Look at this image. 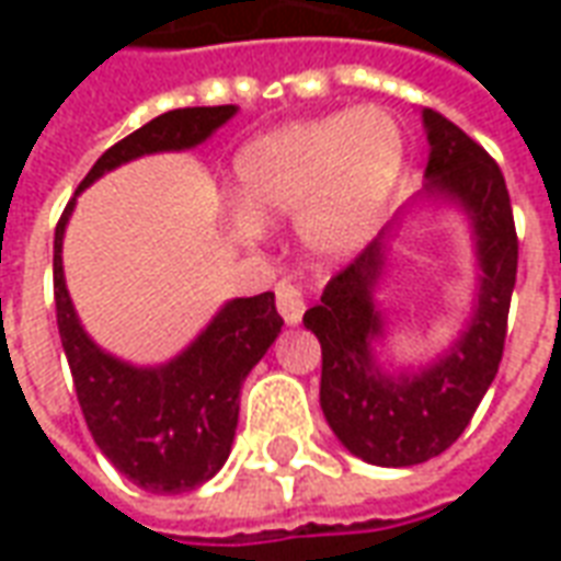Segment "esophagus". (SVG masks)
<instances>
[{
  "instance_id": "1",
  "label": "esophagus",
  "mask_w": 561,
  "mask_h": 561,
  "mask_svg": "<svg viewBox=\"0 0 561 561\" xmlns=\"http://www.w3.org/2000/svg\"><path fill=\"white\" fill-rule=\"evenodd\" d=\"M276 309L279 316L285 318V324H300V318L306 312L304 288L294 285V282H279L276 285Z\"/></svg>"
}]
</instances>
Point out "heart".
I'll list each match as a JSON object with an SVG mask.
<instances>
[{"instance_id":"heart-1","label":"heart","mask_w":561,"mask_h":561,"mask_svg":"<svg viewBox=\"0 0 561 561\" xmlns=\"http://www.w3.org/2000/svg\"><path fill=\"white\" fill-rule=\"evenodd\" d=\"M402 131L378 107L276 128L233 159V231L297 219L300 240L321 261L364 252L388 216L402 168Z\"/></svg>"}]
</instances>
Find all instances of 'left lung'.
Instances as JSON below:
<instances>
[{"label":"left lung","mask_w":561,"mask_h":561,"mask_svg":"<svg viewBox=\"0 0 561 561\" xmlns=\"http://www.w3.org/2000/svg\"><path fill=\"white\" fill-rule=\"evenodd\" d=\"M430 159L423 192L397 213L354 264L328 282L304 324L321 342V412L354 457L405 469L457 442L493 385L517 282V231L505 176L486 149L430 107L421 111ZM421 203L457 206L470 221L476 297L457 341L423 367L380 360L389 319L375 291L404 219Z\"/></svg>","instance_id":"1"}]
</instances>
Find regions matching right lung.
I'll list each match as a JSON object with an SVG mask.
<instances>
[{"label":"right lung","mask_w":561,"mask_h":561,"mask_svg":"<svg viewBox=\"0 0 561 561\" xmlns=\"http://www.w3.org/2000/svg\"><path fill=\"white\" fill-rule=\"evenodd\" d=\"M237 111V104L180 107L149 119L92 164L56 225V324L80 412L114 469L147 493H188L225 466L240 417V388L282 333L276 297H233L176 357L156 366L128 364L104 352L80 324L62 270V240L83 188L140 156L201 147Z\"/></svg>","instance_id":"1"}]
</instances>
